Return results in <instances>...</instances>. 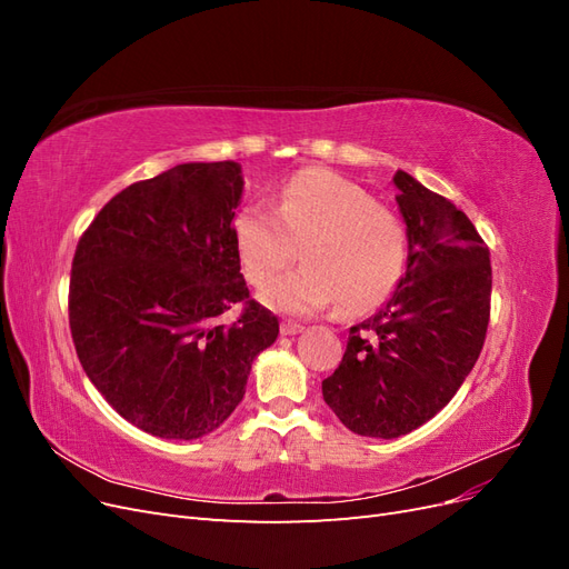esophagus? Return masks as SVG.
<instances>
[{
  "label": "esophagus",
  "instance_id": "obj_1",
  "mask_svg": "<svg viewBox=\"0 0 569 569\" xmlns=\"http://www.w3.org/2000/svg\"><path fill=\"white\" fill-rule=\"evenodd\" d=\"M280 332H282L284 337L299 335V332H303V325H299V322H295V320H282V322H280Z\"/></svg>",
  "mask_w": 569,
  "mask_h": 569
}]
</instances>
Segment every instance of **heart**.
<instances>
[{
  "instance_id": "b5f03b06",
  "label": "heart",
  "mask_w": 569,
  "mask_h": 569,
  "mask_svg": "<svg viewBox=\"0 0 569 569\" xmlns=\"http://www.w3.org/2000/svg\"><path fill=\"white\" fill-rule=\"evenodd\" d=\"M232 230L253 287H266L302 249L307 266L261 295L272 311L289 316H311L337 301L349 316L370 313L406 272L403 220L327 170H301L282 187L274 209L263 201L242 206Z\"/></svg>"
}]
</instances>
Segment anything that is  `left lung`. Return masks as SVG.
<instances>
[{
  "label": "left lung",
  "mask_w": 569,
  "mask_h": 569,
  "mask_svg": "<svg viewBox=\"0 0 569 569\" xmlns=\"http://www.w3.org/2000/svg\"><path fill=\"white\" fill-rule=\"evenodd\" d=\"M408 266L391 299L349 330L322 399L360 437L396 439L449 403L475 368L491 316L489 247L456 203L396 170Z\"/></svg>",
  "instance_id": "left-lung-1"
}]
</instances>
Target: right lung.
<instances>
[{
    "label": "right lung",
    "mask_w": 569,
    "mask_h": 569,
    "mask_svg": "<svg viewBox=\"0 0 569 569\" xmlns=\"http://www.w3.org/2000/svg\"><path fill=\"white\" fill-rule=\"evenodd\" d=\"M234 161L182 163L118 192L82 232L68 325L109 406L161 439H199L244 399L280 322L249 297L232 218ZM239 302L230 326L219 316Z\"/></svg>",
    "instance_id": "obj_1"
}]
</instances>
